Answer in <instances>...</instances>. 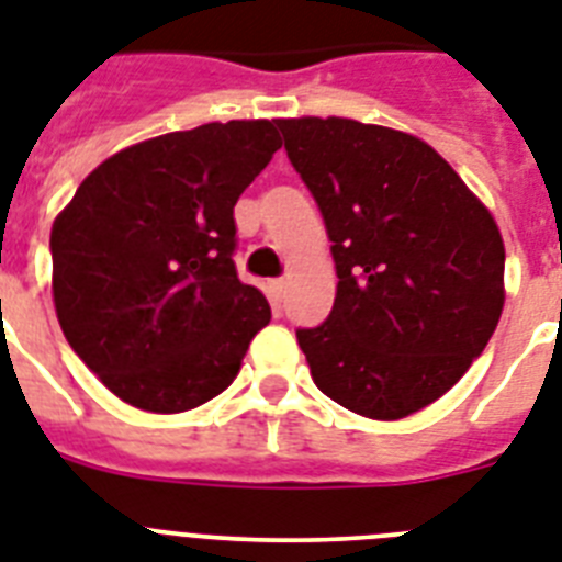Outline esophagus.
<instances>
[{
  "mask_svg": "<svg viewBox=\"0 0 562 562\" xmlns=\"http://www.w3.org/2000/svg\"><path fill=\"white\" fill-rule=\"evenodd\" d=\"M268 294H271L273 303H282V296H285V280L268 282Z\"/></svg>",
  "mask_w": 562,
  "mask_h": 562,
  "instance_id": "1",
  "label": "esophagus"
}]
</instances>
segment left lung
<instances>
[{
    "instance_id": "left-lung-1",
    "label": "left lung",
    "mask_w": 562,
    "mask_h": 562,
    "mask_svg": "<svg viewBox=\"0 0 562 562\" xmlns=\"http://www.w3.org/2000/svg\"><path fill=\"white\" fill-rule=\"evenodd\" d=\"M321 207L337 294L296 328L317 390L378 422L441 398L494 335L505 245L459 172L415 135L349 117L277 121Z\"/></svg>"
}]
</instances>
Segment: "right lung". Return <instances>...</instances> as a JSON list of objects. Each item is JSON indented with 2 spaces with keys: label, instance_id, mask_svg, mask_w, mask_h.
Instances as JSON below:
<instances>
[{
  "label": "right lung",
  "instance_id": "add662e5",
  "mask_svg": "<svg viewBox=\"0 0 562 562\" xmlns=\"http://www.w3.org/2000/svg\"><path fill=\"white\" fill-rule=\"evenodd\" d=\"M277 149L273 121L167 132L106 158L54 218L59 328L132 407L216 398L271 321L262 291L236 277L234 207Z\"/></svg>",
  "mask_w": 562,
  "mask_h": 562
}]
</instances>
